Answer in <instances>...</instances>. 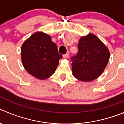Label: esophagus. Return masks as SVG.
Returning a JSON list of instances; mask_svg holds the SVG:
<instances>
[{
    "label": "esophagus",
    "instance_id": "1",
    "mask_svg": "<svg viewBox=\"0 0 124 124\" xmlns=\"http://www.w3.org/2000/svg\"><path fill=\"white\" fill-rule=\"evenodd\" d=\"M69 52H67L65 54H64V55H63V58L64 59H67L68 57H69Z\"/></svg>",
    "mask_w": 124,
    "mask_h": 124
}]
</instances>
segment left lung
Instances as JSON below:
<instances>
[{
    "label": "left lung",
    "instance_id": "left-lung-1",
    "mask_svg": "<svg viewBox=\"0 0 124 124\" xmlns=\"http://www.w3.org/2000/svg\"><path fill=\"white\" fill-rule=\"evenodd\" d=\"M78 52L71 58L73 75L83 81H91L103 72L110 57L109 49L92 33L79 39Z\"/></svg>",
    "mask_w": 124,
    "mask_h": 124
}]
</instances>
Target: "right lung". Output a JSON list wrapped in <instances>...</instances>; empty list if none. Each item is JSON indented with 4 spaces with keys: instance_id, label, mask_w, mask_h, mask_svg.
Wrapping results in <instances>:
<instances>
[{
    "instance_id": "add662e5",
    "label": "right lung",
    "mask_w": 124,
    "mask_h": 124,
    "mask_svg": "<svg viewBox=\"0 0 124 124\" xmlns=\"http://www.w3.org/2000/svg\"><path fill=\"white\" fill-rule=\"evenodd\" d=\"M22 63L26 71L39 79H45L54 73L62 55L57 46L46 33H33L23 44Z\"/></svg>"
}]
</instances>
